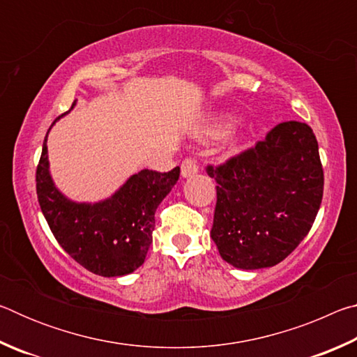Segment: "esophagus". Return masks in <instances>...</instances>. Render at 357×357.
Instances as JSON below:
<instances>
[{"mask_svg":"<svg viewBox=\"0 0 357 357\" xmlns=\"http://www.w3.org/2000/svg\"><path fill=\"white\" fill-rule=\"evenodd\" d=\"M198 170H200V167H198L195 157H187V159L183 160V164H181V174H183V178L193 176V174L198 173Z\"/></svg>","mask_w":357,"mask_h":357,"instance_id":"34e87169","label":"esophagus"}]
</instances>
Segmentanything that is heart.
<instances>
[{
	"label": "heart",
	"instance_id": "b5f03b06",
	"mask_svg": "<svg viewBox=\"0 0 357 357\" xmlns=\"http://www.w3.org/2000/svg\"><path fill=\"white\" fill-rule=\"evenodd\" d=\"M234 123H236V119L233 116H227L220 121H215L213 126H209V128L203 130V134L208 137H220L223 134H227V132L233 128Z\"/></svg>",
	"mask_w": 357,
	"mask_h": 357
}]
</instances>
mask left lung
<instances>
[{
    "instance_id": "8db88e82",
    "label": "left lung",
    "mask_w": 357,
    "mask_h": 357,
    "mask_svg": "<svg viewBox=\"0 0 357 357\" xmlns=\"http://www.w3.org/2000/svg\"><path fill=\"white\" fill-rule=\"evenodd\" d=\"M206 172L217 184L211 238L234 268L275 266L310 231L324 185L310 126L277 124L255 146Z\"/></svg>"
}]
</instances>
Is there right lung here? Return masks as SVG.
I'll return each instance as SVG.
<instances>
[{
    "instance_id": "add662e5",
    "label": "right lung",
    "mask_w": 357,
    "mask_h": 357,
    "mask_svg": "<svg viewBox=\"0 0 357 357\" xmlns=\"http://www.w3.org/2000/svg\"><path fill=\"white\" fill-rule=\"evenodd\" d=\"M178 179L179 167L168 173L142 170L110 198L99 203L72 202L56 189L48 172L45 137L36 170V190L58 244L93 274L119 277L144 263L153 243L155 209Z\"/></svg>"
}]
</instances>
